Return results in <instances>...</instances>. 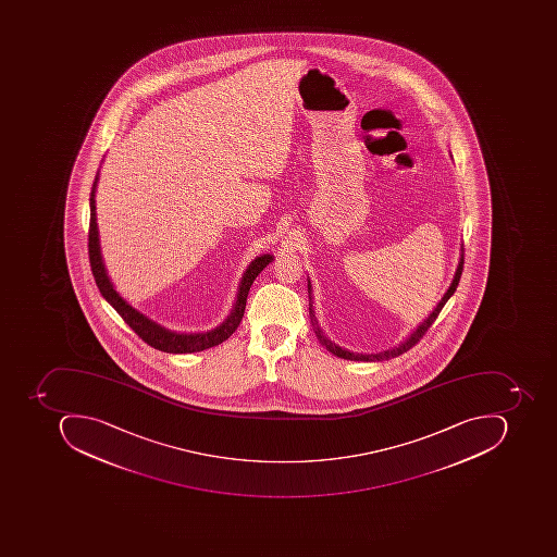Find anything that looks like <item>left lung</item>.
Segmentation results:
<instances>
[{
  "instance_id": "8db88e82",
  "label": "left lung",
  "mask_w": 557,
  "mask_h": 557,
  "mask_svg": "<svg viewBox=\"0 0 557 557\" xmlns=\"http://www.w3.org/2000/svg\"><path fill=\"white\" fill-rule=\"evenodd\" d=\"M463 270V244H460V258H458L457 270H455L454 280H451L450 286H448L445 295L442 296L441 301L436 302L435 308H433L432 313L419 324V326L414 327L411 331L410 335L400 343V345L393 346V348L385 349V351L379 352H352L349 349L342 348V346L336 345L335 342H331L326 335H324L323 330H321L320 323H318L317 314H314L313 308V287H311V281L308 280V293H309V318H311V326H313L314 333H317L318 342L327 349V351L333 352L335 357L343 358V360H351V361H383L389 360V358H397L404 352H407L411 346L417 345L425 335L426 330L432 326L433 321L436 320L438 313H441L442 308H444L445 302L451 298L455 289H457L458 281H460V276H462Z\"/></svg>"
}]
</instances>
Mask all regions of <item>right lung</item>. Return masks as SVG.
Listing matches in <instances>:
<instances>
[{
  "label": "right lung",
  "instance_id": "right-lung-1",
  "mask_svg": "<svg viewBox=\"0 0 557 557\" xmlns=\"http://www.w3.org/2000/svg\"><path fill=\"white\" fill-rule=\"evenodd\" d=\"M100 171L95 175L94 186L90 193V230H88V258H90L91 273H94L95 283L99 286L106 301L115 309L116 313L124 318L125 323L137 333L147 345L159 351L174 352H197L212 348L226 342L234 331L239 326L244 317V308L248 301V293L251 284L255 283L258 274L264 270L265 265L273 261V255H261L251 261L248 270L244 271L240 277L239 287H237L236 302L231 309L230 317L222 321L219 326L200 333H178V331L169 330L162 324L150 320L146 314L140 313L131 302L125 301L107 273L106 262H103L102 249H100L99 226H97V208H95V194H97V184H99Z\"/></svg>",
  "mask_w": 557,
  "mask_h": 557
}]
</instances>
